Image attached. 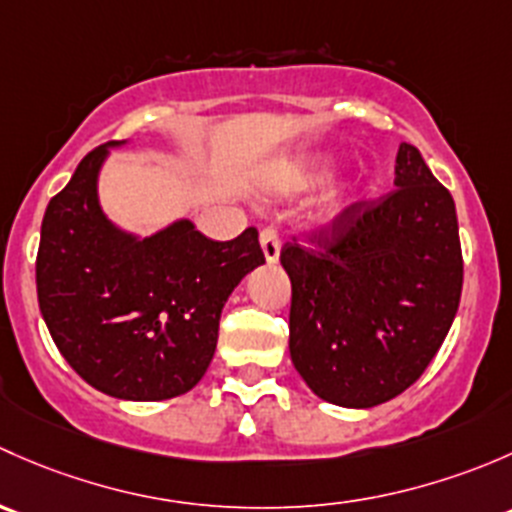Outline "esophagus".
I'll use <instances>...</instances> for the list:
<instances>
[{"mask_svg": "<svg viewBox=\"0 0 512 512\" xmlns=\"http://www.w3.org/2000/svg\"><path fill=\"white\" fill-rule=\"evenodd\" d=\"M258 244H261L263 258L268 263H276L278 256H281V239H278V231L273 226H266V229L258 234Z\"/></svg>", "mask_w": 512, "mask_h": 512, "instance_id": "obj_1", "label": "esophagus"}]
</instances>
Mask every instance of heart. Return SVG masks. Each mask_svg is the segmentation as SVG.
Here are the masks:
<instances>
[{"mask_svg":"<svg viewBox=\"0 0 512 512\" xmlns=\"http://www.w3.org/2000/svg\"><path fill=\"white\" fill-rule=\"evenodd\" d=\"M330 177H333V165H328V162H325V165H318V167H313V170H310L308 182H310V184H323V182H328ZM350 204H352L350 197L333 199V202H330L328 207H325L323 219H325V221H335L337 217H340L342 212H345L347 207H350Z\"/></svg>","mask_w":512,"mask_h":512,"instance_id":"b5f03b06","label":"heart"}]
</instances>
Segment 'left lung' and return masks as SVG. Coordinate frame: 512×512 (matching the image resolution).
<instances>
[{"label":"left lung","mask_w":512,"mask_h":512,"mask_svg":"<svg viewBox=\"0 0 512 512\" xmlns=\"http://www.w3.org/2000/svg\"><path fill=\"white\" fill-rule=\"evenodd\" d=\"M394 192L350 204L286 244L291 360L325 402L370 409L412 387L456 318L463 286L456 204L424 157L402 142Z\"/></svg>","instance_id":"8db88e82"}]
</instances>
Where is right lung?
Instances as JSON below:
<instances>
[{
  "mask_svg": "<svg viewBox=\"0 0 512 512\" xmlns=\"http://www.w3.org/2000/svg\"><path fill=\"white\" fill-rule=\"evenodd\" d=\"M123 145L88 152L46 207L36 293L56 347L91 387L160 402L204 377L226 300L266 258L254 226L231 241L209 239L189 219L150 236L115 226L100 207L98 177Z\"/></svg>",
  "mask_w": 512,
  "mask_h": 512,
  "instance_id": "right-lung-1",
  "label": "right lung"
}]
</instances>
